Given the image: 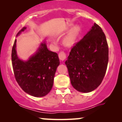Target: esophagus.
Masks as SVG:
<instances>
[{
    "mask_svg": "<svg viewBox=\"0 0 122 122\" xmlns=\"http://www.w3.org/2000/svg\"><path fill=\"white\" fill-rule=\"evenodd\" d=\"M58 57H59L60 60H61V61H64L65 60L66 57V53L64 51H61L58 54Z\"/></svg>",
    "mask_w": 122,
    "mask_h": 122,
    "instance_id": "34e87169",
    "label": "esophagus"
}]
</instances>
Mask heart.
<instances>
[{
	"label": "heart",
	"mask_w": 122,
	"mask_h": 122,
	"mask_svg": "<svg viewBox=\"0 0 122 122\" xmlns=\"http://www.w3.org/2000/svg\"><path fill=\"white\" fill-rule=\"evenodd\" d=\"M80 31V26H77V25L73 26L64 38V42L66 45L71 46L75 44L79 36Z\"/></svg>",
	"instance_id": "b5f03b06"
}]
</instances>
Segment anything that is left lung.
<instances>
[{"instance_id":"obj_1","label":"left lung","mask_w":122,"mask_h":122,"mask_svg":"<svg viewBox=\"0 0 122 122\" xmlns=\"http://www.w3.org/2000/svg\"><path fill=\"white\" fill-rule=\"evenodd\" d=\"M108 62V46L102 28L94 23L72 47L65 64L71 84L83 93L93 91L103 81Z\"/></svg>"}]
</instances>
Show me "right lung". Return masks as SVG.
<instances>
[{
    "label": "right lung",
    "instance_id": "add662e5",
    "mask_svg": "<svg viewBox=\"0 0 122 122\" xmlns=\"http://www.w3.org/2000/svg\"><path fill=\"white\" fill-rule=\"evenodd\" d=\"M22 28L16 37L24 31ZM16 40L12 49V65L15 79L26 93L34 97H43L53 87L54 77L60 60L57 53L48 50L45 41L40 44L36 52L27 61L19 58L16 50Z\"/></svg>",
    "mask_w": 122,
    "mask_h": 122
}]
</instances>
